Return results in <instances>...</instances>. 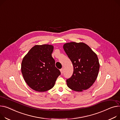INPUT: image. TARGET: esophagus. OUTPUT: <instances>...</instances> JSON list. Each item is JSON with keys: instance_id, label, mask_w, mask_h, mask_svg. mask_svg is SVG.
Returning <instances> with one entry per match:
<instances>
[{"instance_id": "1", "label": "esophagus", "mask_w": 120, "mask_h": 120, "mask_svg": "<svg viewBox=\"0 0 120 120\" xmlns=\"http://www.w3.org/2000/svg\"><path fill=\"white\" fill-rule=\"evenodd\" d=\"M60 71H61V75L63 74V68H61L60 69Z\"/></svg>"}]
</instances>
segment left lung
<instances>
[{
  "label": "left lung",
  "instance_id": "1",
  "mask_svg": "<svg viewBox=\"0 0 120 120\" xmlns=\"http://www.w3.org/2000/svg\"><path fill=\"white\" fill-rule=\"evenodd\" d=\"M63 48L74 68L72 75L66 81L68 86L77 92L89 89L98 74L100 65L97 55L82 42L67 43Z\"/></svg>",
  "mask_w": 120,
  "mask_h": 120
}]
</instances>
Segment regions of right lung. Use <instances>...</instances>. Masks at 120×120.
Here are the masks:
<instances>
[{
    "label": "right lung",
    "mask_w": 120,
    "mask_h": 120,
    "mask_svg": "<svg viewBox=\"0 0 120 120\" xmlns=\"http://www.w3.org/2000/svg\"><path fill=\"white\" fill-rule=\"evenodd\" d=\"M53 50L51 45H35L22 59L21 71L23 79L36 91L45 92L52 89L61 74L55 66L52 56Z\"/></svg>",
    "instance_id": "add662e5"
}]
</instances>
